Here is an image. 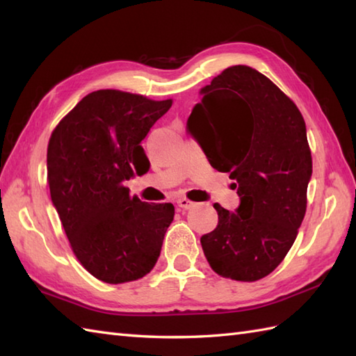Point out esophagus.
<instances>
[{
  "instance_id": "1",
  "label": "esophagus",
  "mask_w": 356,
  "mask_h": 356,
  "mask_svg": "<svg viewBox=\"0 0 356 356\" xmlns=\"http://www.w3.org/2000/svg\"><path fill=\"white\" fill-rule=\"evenodd\" d=\"M177 207H179L180 209H190V208L194 207V203H193L190 199L182 197V199L177 200Z\"/></svg>"
}]
</instances>
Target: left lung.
Masks as SVG:
<instances>
[{
  "mask_svg": "<svg viewBox=\"0 0 356 356\" xmlns=\"http://www.w3.org/2000/svg\"><path fill=\"white\" fill-rule=\"evenodd\" d=\"M186 130L213 168L236 180L240 205L216 203L217 228L202 236L209 266L225 278L257 282L289 252L306 214L312 156L306 124L264 74L232 65L200 90Z\"/></svg>",
  "mask_w": 356,
  "mask_h": 356,
  "instance_id": "left-lung-1",
  "label": "left lung"
}]
</instances>
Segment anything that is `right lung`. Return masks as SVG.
Wrapping results in <instances>:
<instances>
[{
	"mask_svg": "<svg viewBox=\"0 0 356 356\" xmlns=\"http://www.w3.org/2000/svg\"><path fill=\"white\" fill-rule=\"evenodd\" d=\"M120 90H97L53 130L47 182L76 259L101 282H134L154 268L174 218L171 203H147L124 186L148 171L140 142L171 108Z\"/></svg>",
	"mask_w": 356,
	"mask_h": 356,
	"instance_id": "add662e5",
	"label": "right lung"
}]
</instances>
